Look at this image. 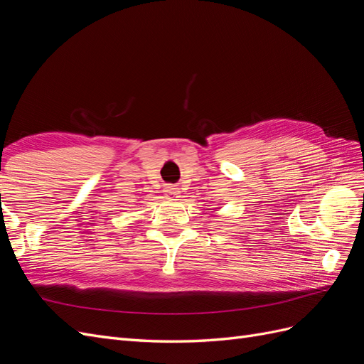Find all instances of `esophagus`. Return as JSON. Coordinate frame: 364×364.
I'll return each mask as SVG.
<instances>
[{
	"mask_svg": "<svg viewBox=\"0 0 364 364\" xmlns=\"http://www.w3.org/2000/svg\"><path fill=\"white\" fill-rule=\"evenodd\" d=\"M165 191H167L170 196H176L179 193V188H176V186H173V185H168L167 188H165Z\"/></svg>",
	"mask_w": 364,
	"mask_h": 364,
	"instance_id": "obj_1",
	"label": "esophagus"
}]
</instances>
